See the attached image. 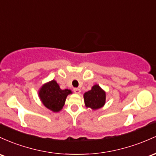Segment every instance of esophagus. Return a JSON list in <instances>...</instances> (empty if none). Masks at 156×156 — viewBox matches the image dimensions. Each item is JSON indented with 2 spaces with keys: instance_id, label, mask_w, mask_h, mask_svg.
Returning <instances> with one entry per match:
<instances>
[{
  "instance_id": "34e87169",
  "label": "esophagus",
  "mask_w": 156,
  "mask_h": 156,
  "mask_svg": "<svg viewBox=\"0 0 156 156\" xmlns=\"http://www.w3.org/2000/svg\"><path fill=\"white\" fill-rule=\"evenodd\" d=\"M73 91L76 93V94H80V92H81V90L80 88H73Z\"/></svg>"
}]
</instances>
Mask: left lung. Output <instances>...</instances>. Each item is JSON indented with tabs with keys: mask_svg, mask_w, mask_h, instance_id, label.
Listing matches in <instances>:
<instances>
[{
	"mask_svg": "<svg viewBox=\"0 0 156 156\" xmlns=\"http://www.w3.org/2000/svg\"><path fill=\"white\" fill-rule=\"evenodd\" d=\"M83 97L85 107L96 111L102 108L105 104L106 92L99 85L96 84L92 86L90 90L84 94Z\"/></svg>",
	"mask_w": 156,
	"mask_h": 156,
	"instance_id": "8db88e82",
	"label": "left lung"
}]
</instances>
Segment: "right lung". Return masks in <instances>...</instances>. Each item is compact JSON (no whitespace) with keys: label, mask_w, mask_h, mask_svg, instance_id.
I'll return each mask as SVG.
<instances>
[{"label":"right lung","mask_w":156,"mask_h":156,"mask_svg":"<svg viewBox=\"0 0 156 156\" xmlns=\"http://www.w3.org/2000/svg\"><path fill=\"white\" fill-rule=\"evenodd\" d=\"M71 94L72 91L69 89L62 90L55 80L43 84L38 90V96L43 105L55 113L62 109L66 98Z\"/></svg>","instance_id":"add662e5"}]
</instances>
